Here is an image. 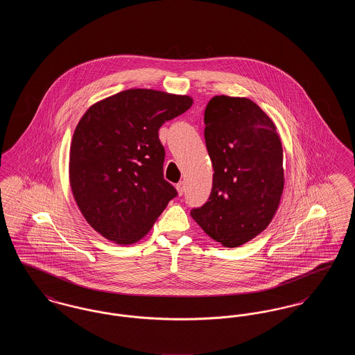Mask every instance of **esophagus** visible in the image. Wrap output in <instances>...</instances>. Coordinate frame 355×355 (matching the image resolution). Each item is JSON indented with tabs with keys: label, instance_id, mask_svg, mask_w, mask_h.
<instances>
[{
	"label": "esophagus",
	"instance_id": "1",
	"mask_svg": "<svg viewBox=\"0 0 355 355\" xmlns=\"http://www.w3.org/2000/svg\"><path fill=\"white\" fill-rule=\"evenodd\" d=\"M175 187H177V191H178V194H180V196H182V194L185 193V182H184V181L178 182V184L175 185Z\"/></svg>",
	"mask_w": 355,
	"mask_h": 355
}]
</instances>
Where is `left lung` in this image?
Returning <instances> with one entry per match:
<instances>
[{
    "instance_id": "left-lung-1",
    "label": "left lung",
    "mask_w": 355,
    "mask_h": 355,
    "mask_svg": "<svg viewBox=\"0 0 355 355\" xmlns=\"http://www.w3.org/2000/svg\"><path fill=\"white\" fill-rule=\"evenodd\" d=\"M203 121L213 187L190 214L210 238L236 248L261 234L278 210L285 185L281 138L270 117L245 97H213Z\"/></svg>"
}]
</instances>
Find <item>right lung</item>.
<instances>
[{"instance_id":"obj_1","label":"right lung","mask_w":355,"mask_h":355,"mask_svg":"<svg viewBox=\"0 0 355 355\" xmlns=\"http://www.w3.org/2000/svg\"><path fill=\"white\" fill-rule=\"evenodd\" d=\"M193 105L189 96L129 89L92 105L70 145L69 180L86 222L119 245L146 236L177 196L164 178L158 130Z\"/></svg>"}]
</instances>
